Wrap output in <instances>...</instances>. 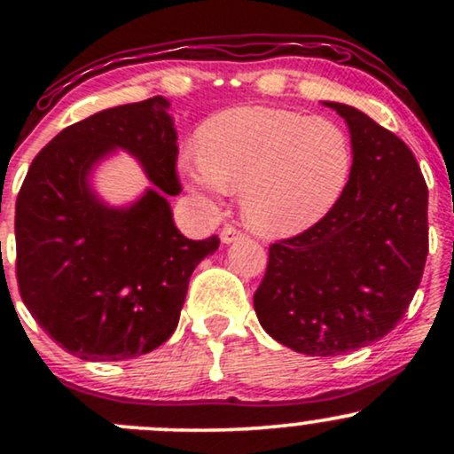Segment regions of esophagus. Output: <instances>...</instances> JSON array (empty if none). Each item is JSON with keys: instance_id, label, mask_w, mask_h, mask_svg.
<instances>
[{"instance_id": "esophagus-1", "label": "esophagus", "mask_w": 454, "mask_h": 454, "mask_svg": "<svg viewBox=\"0 0 454 454\" xmlns=\"http://www.w3.org/2000/svg\"><path fill=\"white\" fill-rule=\"evenodd\" d=\"M243 237V232L239 231V228H234V226H226L222 231V243H232V241H239V239Z\"/></svg>"}]
</instances>
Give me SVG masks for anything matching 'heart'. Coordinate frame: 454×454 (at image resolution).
<instances>
[{
  "label": "heart",
  "mask_w": 454,
  "mask_h": 454,
  "mask_svg": "<svg viewBox=\"0 0 454 454\" xmlns=\"http://www.w3.org/2000/svg\"><path fill=\"white\" fill-rule=\"evenodd\" d=\"M352 161L350 137L331 119L252 106L209 119L198 137V158L181 160V175L198 194L241 190L252 231L293 237L340 202Z\"/></svg>",
  "instance_id": "heart-1"
}]
</instances>
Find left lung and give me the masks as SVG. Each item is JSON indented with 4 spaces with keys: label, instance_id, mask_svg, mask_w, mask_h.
Returning a JSON list of instances; mask_svg holds the SVG:
<instances>
[{
    "label": "left lung",
    "instance_id": "left-lung-1",
    "mask_svg": "<svg viewBox=\"0 0 454 454\" xmlns=\"http://www.w3.org/2000/svg\"><path fill=\"white\" fill-rule=\"evenodd\" d=\"M325 104L350 129V181L316 226L270 245L254 294L264 331L309 356H337L388 335L414 299L429 252V190L408 145L358 108Z\"/></svg>",
    "mask_w": 454,
    "mask_h": 454
}]
</instances>
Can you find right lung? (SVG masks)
Listing matches in <instances>:
<instances>
[{
  "instance_id": "1",
  "label": "right lung",
  "mask_w": 454,
  "mask_h": 454,
  "mask_svg": "<svg viewBox=\"0 0 454 454\" xmlns=\"http://www.w3.org/2000/svg\"><path fill=\"white\" fill-rule=\"evenodd\" d=\"M168 108L155 96L61 129L20 185V299L46 335L82 361H128L161 346L179 325L198 262L220 247L215 234L184 237L155 187L128 207H108L91 190V170L114 149L134 155L161 192L179 185Z\"/></svg>"
}]
</instances>
